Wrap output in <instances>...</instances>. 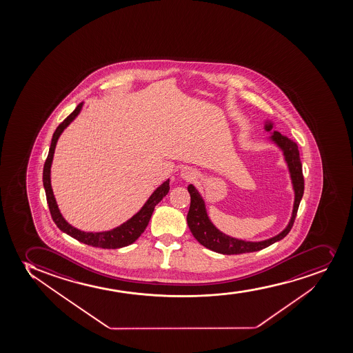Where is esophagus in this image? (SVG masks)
<instances>
[{
    "mask_svg": "<svg viewBox=\"0 0 353 353\" xmlns=\"http://www.w3.org/2000/svg\"><path fill=\"white\" fill-rule=\"evenodd\" d=\"M181 176H182L183 179H188V181H189V179H194V177H196V174H194V170H191L189 168H185V169H183Z\"/></svg>",
    "mask_w": 353,
    "mask_h": 353,
    "instance_id": "obj_1",
    "label": "esophagus"
}]
</instances>
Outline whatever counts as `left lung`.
Listing matches in <instances>:
<instances>
[{
	"instance_id": "1",
	"label": "left lung",
	"mask_w": 353,
	"mask_h": 353,
	"mask_svg": "<svg viewBox=\"0 0 353 353\" xmlns=\"http://www.w3.org/2000/svg\"><path fill=\"white\" fill-rule=\"evenodd\" d=\"M265 130L270 132L273 129V123L268 122L265 123ZM274 143L279 145V148L283 152L285 162L288 164L290 179H292V188L295 192V201H294V209H292V218L289 221L288 226L283 231L275 235L270 239L263 241H245V240L235 239L230 235H226L219 231L208 216L206 209H205L204 201L197 189L192 184L188 186L191 203H190L189 213L186 216L190 231L194 234L198 243L209 250L220 253V254H243V253H250L256 250H263L265 247L273 245L279 240L283 239L285 235L288 234L292 230L294 221H295L297 210L300 206L301 199L303 197L304 179L302 172V163H301L300 152L299 147L294 141L289 137L282 135L279 132H274L270 137Z\"/></svg>"
}]
</instances>
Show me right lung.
I'll use <instances>...</instances> for the list:
<instances>
[{"label":"right lung","mask_w":353,"mask_h":353,"mask_svg":"<svg viewBox=\"0 0 353 353\" xmlns=\"http://www.w3.org/2000/svg\"><path fill=\"white\" fill-rule=\"evenodd\" d=\"M81 107H83V103H79L76 107V110H73L72 113L70 114L68 118L65 119L64 121L58 125L56 132L52 135L49 155L46 157L44 169H43V185L46 189V201L49 205L50 213H51L54 224L57 225V228L61 231L64 232L70 236H72L80 243H86L90 246L107 248V250H115V248L128 246L134 241H137V238L143 233L145 228L148 226L149 220L152 218L156 205L159 204V201L167 196L169 190H170L169 179L165 181L162 185H159L152 192L148 201H145V204L143 205V208L135 216H132L125 223L120 225L119 228H113L110 231L93 233V232L80 231V230H77L76 228H73V226L68 224V221L61 216L56 199H54V196H53L51 179H50V171H51L50 169H51V164H52L53 154H54V148H56V144H57L58 137H61L63 130L77 118V115L81 110Z\"/></svg>","instance_id":"obj_1"}]
</instances>
